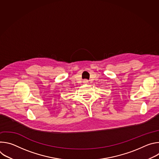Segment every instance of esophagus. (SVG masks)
<instances>
[{
  "label": "esophagus",
  "mask_w": 159,
  "mask_h": 159,
  "mask_svg": "<svg viewBox=\"0 0 159 159\" xmlns=\"http://www.w3.org/2000/svg\"><path fill=\"white\" fill-rule=\"evenodd\" d=\"M83 83H84V84H88L89 82H88L87 80H84L83 81Z\"/></svg>",
  "instance_id": "1"
}]
</instances>
